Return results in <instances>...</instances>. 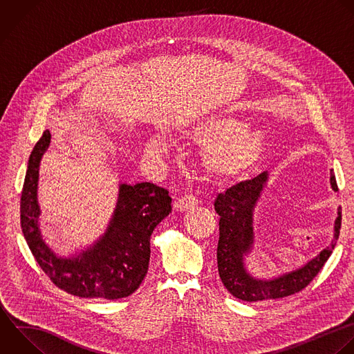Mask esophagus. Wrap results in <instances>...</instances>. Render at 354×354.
Here are the masks:
<instances>
[{
  "mask_svg": "<svg viewBox=\"0 0 354 354\" xmlns=\"http://www.w3.org/2000/svg\"><path fill=\"white\" fill-rule=\"evenodd\" d=\"M198 205V199L194 195H184L176 202L177 210H188Z\"/></svg>",
  "mask_w": 354,
  "mask_h": 354,
  "instance_id": "34e87169",
  "label": "esophagus"
}]
</instances>
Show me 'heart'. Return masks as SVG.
Wrapping results in <instances>:
<instances>
[{
  "mask_svg": "<svg viewBox=\"0 0 354 354\" xmlns=\"http://www.w3.org/2000/svg\"><path fill=\"white\" fill-rule=\"evenodd\" d=\"M246 127L248 123L235 116L212 112L181 123L177 133L185 144L202 148L201 162L207 177L228 183L250 174L267 151L266 134ZM144 147L149 159L160 160L170 153L173 144L166 137L151 133Z\"/></svg>",
  "mask_w": 354,
  "mask_h": 354,
  "instance_id": "1",
  "label": "heart"
}]
</instances>
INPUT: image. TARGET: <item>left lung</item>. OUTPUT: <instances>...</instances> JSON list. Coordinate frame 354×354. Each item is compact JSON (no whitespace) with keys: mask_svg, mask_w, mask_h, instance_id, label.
<instances>
[{"mask_svg":"<svg viewBox=\"0 0 354 354\" xmlns=\"http://www.w3.org/2000/svg\"><path fill=\"white\" fill-rule=\"evenodd\" d=\"M267 181L268 173L264 171L253 180L242 181L231 187L225 194H220L214 202V210L220 216V236L217 245L218 274L227 290L232 296L246 301L279 299L306 288L329 259L336 239L339 238L342 221L340 207H337L330 245L322 249L314 259L293 271L271 279L253 277L246 270L245 257L252 252L254 243L253 213ZM329 181L330 188L337 191L332 169Z\"/></svg>","mask_w":354,"mask_h":354,"instance_id":"obj_1","label":"left lung"}]
</instances>
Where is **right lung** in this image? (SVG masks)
<instances>
[{"instance_id": "1", "label": "right lung", "mask_w": 354, "mask_h": 354, "mask_svg": "<svg viewBox=\"0 0 354 354\" xmlns=\"http://www.w3.org/2000/svg\"><path fill=\"white\" fill-rule=\"evenodd\" d=\"M50 142L51 133L46 130L30 153L21 198L22 232L33 256L51 281L71 295L106 300L130 296L147 275L151 235L171 212L169 191L151 183H120L104 235L79 253L58 256L43 239L39 224L40 162Z\"/></svg>"}]
</instances>
